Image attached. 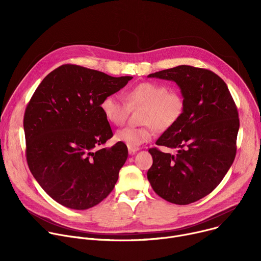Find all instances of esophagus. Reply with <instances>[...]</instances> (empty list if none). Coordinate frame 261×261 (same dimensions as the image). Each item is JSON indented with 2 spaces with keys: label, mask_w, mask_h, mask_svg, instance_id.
<instances>
[{
  "label": "esophagus",
  "mask_w": 261,
  "mask_h": 261,
  "mask_svg": "<svg viewBox=\"0 0 261 261\" xmlns=\"http://www.w3.org/2000/svg\"><path fill=\"white\" fill-rule=\"evenodd\" d=\"M138 150H139V147H131V146H128L129 155H134Z\"/></svg>",
  "instance_id": "obj_1"
}]
</instances>
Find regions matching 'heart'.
Returning <instances> with one entry per match:
<instances>
[{
  "label": "heart",
  "instance_id": "obj_1",
  "mask_svg": "<svg viewBox=\"0 0 261 261\" xmlns=\"http://www.w3.org/2000/svg\"><path fill=\"white\" fill-rule=\"evenodd\" d=\"M126 101L119 96H105L100 109L104 118L113 125L121 126L128 118L130 108L140 107L141 127H125L117 131L116 139L131 147L150 141L155 129L166 131L174 126L182 116L185 102L182 96L162 84L141 83L126 93Z\"/></svg>",
  "mask_w": 261,
  "mask_h": 261
}]
</instances>
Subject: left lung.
Segmentation results:
<instances>
[{
	"mask_svg": "<svg viewBox=\"0 0 261 261\" xmlns=\"http://www.w3.org/2000/svg\"><path fill=\"white\" fill-rule=\"evenodd\" d=\"M148 77L176 83L185 108L179 121L156 141L178 148L177 154L150 148L153 165L147 179L171 203L195 202L217 187L233 163L240 128L237 105L224 81L207 69L180 65Z\"/></svg>",
	"mask_w": 261,
	"mask_h": 261,
	"instance_id": "1",
	"label": "left lung"
}]
</instances>
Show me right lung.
<instances>
[{
    "instance_id": "add662e5",
    "label": "right lung",
    "mask_w": 261,
    "mask_h": 261,
    "mask_svg": "<svg viewBox=\"0 0 261 261\" xmlns=\"http://www.w3.org/2000/svg\"><path fill=\"white\" fill-rule=\"evenodd\" d=\"M132 79L66 64L51 71L33 94L23 117L27 162L60 204L87 210L113 191L128 148L120 141L102 147L114 134L100 103Z\"/></svg>"
}]
</instances>
